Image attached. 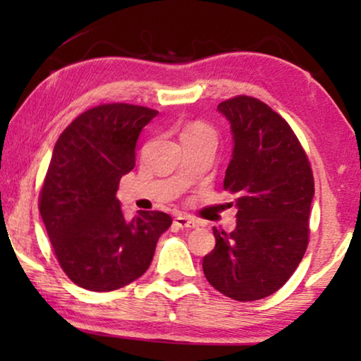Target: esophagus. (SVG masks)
<instances>
[{
  "label": "esophagus",
  "mask_w": 361,
  "mask_h": 361,
  "mask_svg": "<svg viewBox=\"0 0 361 361\" xmlns=\"http://www.w3.org/2000/svg\"><path fill=\"white\" fill-rule=\"evenodd\" d=\"M174 225L179 226V228H195V226H199L194 219L187 215H179L177 219H174Z\"/></svg>",
  "instance_id": "34e87169"
}]
</instances>
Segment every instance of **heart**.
Returning <instances> with one entry per match:
<instances>
[{"mask_svg":"<svg viewBox=\"0 0 361 361\" xmlns=\"http://www.w3.org/2000/svg\"><path fill=\"white\" fill-rule=\"evenodd\" d=\"M182 135H209V136H214L212 135V130L204 123H192L184 130Z\"/></svg>","mask_w":361,"mask_h":361,"instance_id":"b5f03b06","label":"heart"}]
</instances>
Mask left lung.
Returning a JSON list of instances; mask_svg holds the SVG:
<instances>
[{
    "mask_svg": "<svg viewBox=\"0 0 361 361\" xmlns=\"http://www.w3.org/2000/svg\"><path fill=\"white\" fill-rule=\"evenodd\" d=\"M230 123L233 152L224 189L236 194V228H214L202 268L226 298L258 300L276 293L309 243L314 176L290 126L266 103L240 95L216 106Z\"/></svg>",
    "mask_w": 361,
    "mask_h": 361,
    "instance_id": "1",
    "label": "left lung"
}]
</instances>
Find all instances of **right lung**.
<instances>
[{"mask_svg": "<svg viewBox=\"0 0 361 361\" xmlns=\"http://www.w3.org/2000/svg\"><path fill=\"white\" fill-rule=\"evenodd\" d=\"M156 110L128 103L90 108L54 146L39 212L63 273L83 289L108 293L149 268L164 212L123 215L116 190L136 162V141Z\"/></svg>", "mask_w": 361, "mask_h": 361, "instance_id": "right-lung-1", "label": "right lung"}]
</instances>
